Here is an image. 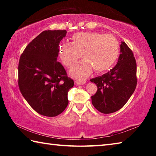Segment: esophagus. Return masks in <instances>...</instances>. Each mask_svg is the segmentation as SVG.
<instances>
[{
  "mask_svg": "<svg viewBox=\"0 0 156 156\" xmlns=\"http://www.w3.org/2000/svg\"><path fill=\"white\" fill-rule=\"evenodd\" d=\"M76 83L77 84H83L86 83L85 80H76Z\"/></svg>",
  "mask_w": 156,
  "mask_h": 156,
  "instance_id": "34e87169",
  "label": "esophagus"
}]
</instances>
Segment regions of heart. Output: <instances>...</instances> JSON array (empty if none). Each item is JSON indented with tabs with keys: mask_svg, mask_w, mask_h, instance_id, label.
Returning a JSON list of instances; mask_svg holds the SVG:
<instances>
[{
	"mask_svg": "<svg viewBox=\"0 0 156 156\" xmlns=\"http://www.w3.org/2000/svg\"><path fill=\"white\" fill-rule=\"evenodd\" d=\"M71 40V44L60 46L59 57L65 66L72 67L83 55L84 59L70 71L73 78H86L93 69L98 73L106 72L117 61L120 44L113 35L84 31L74 34Z\"/></svg>",
	"mask_w": 156,
	"mask_h": 156,
	"instance_id": "heart-1",
	"label": "heart"
}]
</instances>
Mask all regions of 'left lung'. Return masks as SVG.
<instances>
[{"mask_svg":"<svg viewBox=\"0 0 156 156\" xmlns=\"http://www.w3.org/2000/svg\"><path fill=\"white\" fill-rule=\"evenodd\" d=\"M136 71L133 52L125 42H121L117 65L107 73L90 80L98 87L96 94L91 96L94 107L102 113L120 109L135 91Z\"/></svg>","mask_w":156,"mask_h":156,"instance_id":"left-lung-1","label":"left lung"}]
</instances>
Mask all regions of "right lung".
I'll return each mask as SVG.
<instances>
[{
    "label": "right lung",
    "instance_id": "right-lung-1",
    "mask_svg": "<svg viewBox=\"0 0 156 156\" xmlns=\"http://www.w3.org/2000/svg\"><path fill=\"white\" fill-rule=\"evenodd\" d=\"M66 30H47L26 47L18 64L21 94L39 114L54 117L67 107L68 91L74 83L57 61Z\"/></svg>",
    "mask_w": 156,
    "mask_h": 156
}]
</instances>
